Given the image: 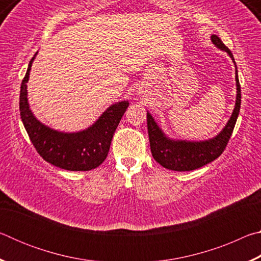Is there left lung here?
Listing matches in <instances>:
<instances>
[{
  "label": "left lung",
  "mask_w": 261,
  "mask_h": 261,
  "mask_svg": "<svg viewBox=\"0 0 261 261\" xmlns=\"http://www.w3.org/2000/svg\"><path fill=\"white\" fill-rule=\"evenodd\" d=\"M212 41L216 47L227 51L235 63L233 56L229 48L224 45L222 40L216 35H212ZM236 64V63H235ZM236 85L237 98L230 120L224 126V129L213 139L200 141V143H190V141H175L163 135L154 122L151 114L147 113V129L149 137V145L154 160L160 163L162 167L176 171H190L198 169L207 165L215 159H218L226 149L228 141L232 135L238 114L241 108V85L237 76L236 68Z\"/></svg>",
  "instance_id": "left-lung-1"
}]
</instances>
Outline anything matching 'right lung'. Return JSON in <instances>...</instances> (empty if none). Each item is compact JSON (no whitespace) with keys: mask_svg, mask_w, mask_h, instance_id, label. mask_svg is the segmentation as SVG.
<instances>
[{"mask_svg":"<svg viewBox=\"0 0 261 261\" xmlns=\"http://www.w3.org/2000/svg\"><path fill=\"white\" fill-rule=\"evenodd\" d=\"M34 57L21 81L19 95L20 117L34 148L43 160L65 170L87 171L99 167L108 155L115 130L129 103L123 101L110 106L93 125L82 132L63 134L53 130L41 124L29 108L26 83Z\"/></svg>","mask_w":261,"mask_h":261,"instance_id":"obj_1","label":"right lung"}]
</instances>
